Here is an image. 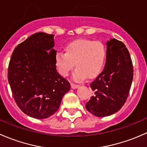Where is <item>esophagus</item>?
Wrapping results in <instances>:
<instances>
[{"label":"esophagus","instance_id":"esophagus-1","mask_svg":"<svg viewBox=\"0 0 147 147\" xmlns=\"http://www.w3.org/2000/svg\"><path fill=\"white\" fill-rule=\"evenodd\" d=\"M71 88H73V89H76V88H77L79 87V85L74 84H71Z\"/></svg>","mask_w":147,"mask_h":147}]
</instances>
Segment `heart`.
I'll list each match as a JSON object with an SVG mask.
<instances>
[{"instance_id":"1","label":"heart","mask_w":147,"mask_h":147,"mask_svg":"<svg viewBox=\"0 0 147 147\" xmlns=\"http://www.w3.org/2000/svg\"><path fill=\"white\" fill-rule=\"evenodd\" d=\"M65 53L56 54L55 63L59 73L66 76L74 69L75 81L96 76L102 71L106 59V49L102 43L90 40L80 39L70 42L64 49Z\"/></svg>"}]
</instances>
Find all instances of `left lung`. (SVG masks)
<instances>
[{"instance_id": "1", "label": "left lung", "mask_w": 147, "mask_h": 147, "mask_svg": "<svg viewBox=\"0 0 147 147\" xmlns=\"http://www.w3.org/2000/svg\"><path fill=\"white\" fill-rule=\"evenodd\" d=\"M103 71L90 84L94 96L86 104L97 117L111 115L126 102L133 79V66L126 46L116 39L107 41Z\"/></svg>"}]
</instances>
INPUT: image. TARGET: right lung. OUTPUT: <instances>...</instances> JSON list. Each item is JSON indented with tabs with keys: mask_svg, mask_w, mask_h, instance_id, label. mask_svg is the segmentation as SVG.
Returning <instances> with one entry per match:
<instances>
[{
	"mask_svg": "<svg viewBox=\"0 0 147 147\" xmlns=\"http://www.w3.org/2000/svg\"><path fill=\"white\" fill-rule=\"evenodd\" d=\"M54 34L37 32L12 54L7 79L18 106L30 117L45 119L59 108L70 84L56 69Z\"/></svg>",
	"mask_w": 147,
	"mask_h": 147,
	"instance_id": "obj_1",
	"label": "right lung"
}]
</instances>
